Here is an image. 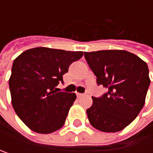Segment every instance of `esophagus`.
<instances>
[{
  "label": "esophagus",
  "instance_id": "34e87169",
  "mask_svg": "<svg viewBox=\"0 0 153 153\" xmlns=\"http://www.w3.org/2000/svg\"><path fill=\"white\" fill-rule=\"evenodd\" d=\"M76 96H77V97H83V96H84V94H81V93H76Z\"/></svg>",
  "mask_w": 153,
  "mask_h": 153
}]
</instances>
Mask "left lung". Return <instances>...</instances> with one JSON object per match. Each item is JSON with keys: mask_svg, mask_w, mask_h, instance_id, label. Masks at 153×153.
I'll list each match as a JSON object with an SVG mask.
<instances>
[{"mask_svg": "<svg viewBox=\"0 0 153 153\" xmlns=\"http://www.w3.org/2000/svg\"><path fill=\"white\" fill-rule=\"evenodd\" d=\"M97 84L107 88L101 97H92L87 109L90 124L104 132H117L131 124L142 109L150 87L148 65L124 50L84 53Z\"/></svg>", "mask_w": 153, "mask_h": 153, "instance_id": "8db88e82", "label": "left lung"}]
</instances>
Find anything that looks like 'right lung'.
<instances>
[{"label": "right lung", "instance_id": "1", "mask_svg": "<svg viewBox=\"0 0 153 153\" xmlns=\"http://www.w3.org/2000/svg\"><path fill=\"white\" fill-rule=\"evenodd\" d=\"M83 52L47 47L25 51L13 61L9 88L17 116L32 131L47 134L65 124L75 93L59 91L63 75Z\"/></svg>", "mask_w": 153, "mask_h": 153}]
</instances>
